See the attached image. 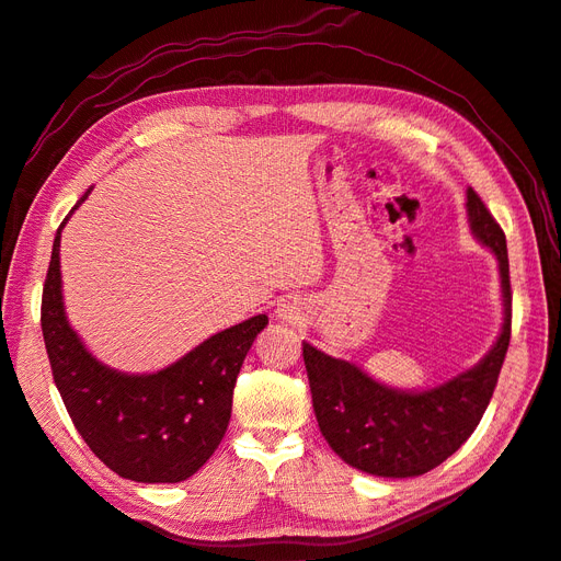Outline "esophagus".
Wrapping results in <instances>:
<instances>
[{"label": "esophagus", "instance_id": "34e87169", "mask_svg": "<svg viewBox=\"0 0 561 561\" xmlns=\"http://www.w3.org/2000/svg\"><path fill=\"white\" fill-rule=\"evenodd\" d=\"M278 318H283L285 322H297L299 320V309H297V301L293 299H285L280 307H278Z\"/></svg>", "mask_w": 561, "mask_h": 561}]
</instances>
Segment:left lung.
Masks as SVG:
<instances>
[{
    "label": "left lung",
    "instance_id": "1",
    "mask_svg": "<svg viewBox=\"0 0 561 561\" xmlns=\"http://www.w3.org/2000/svg\"><path fill=\"white\" fill-rule=\"evenodd\" d=\"M466 206L472 233L496 254L505 301L499 342L478 367L433 390L402 393L311 344L301 348L318 428L348 466L363 472L416 478L437 468L478 428L494 396L513 332L511 264L505 233L472 186Z\"/></svg>",
    "mask_w": 561,
    "mask_h": 561
}]
</instances>
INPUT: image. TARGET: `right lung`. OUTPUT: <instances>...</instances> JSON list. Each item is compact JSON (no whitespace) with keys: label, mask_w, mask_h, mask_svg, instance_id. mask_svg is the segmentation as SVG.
<instances>
[{"label":"right lung","mask_w":561,"mask_h":561,"mask_svg":"<svg viewBox=\"0 0 561 561\" xmlns=\"http://www.w3.org/2000/svg\"><path fill=\"white\" fill-rule=\"evenodd\" d=\"M60 229L42 293V332L67 414L83 443L122 478L149 484L192 478L222 443L236 377L268 318L254 316L210 336L157 375H122L100 365L67 325L60 295Z\"/></svg>","instance_id":"1"}]
</instances>
